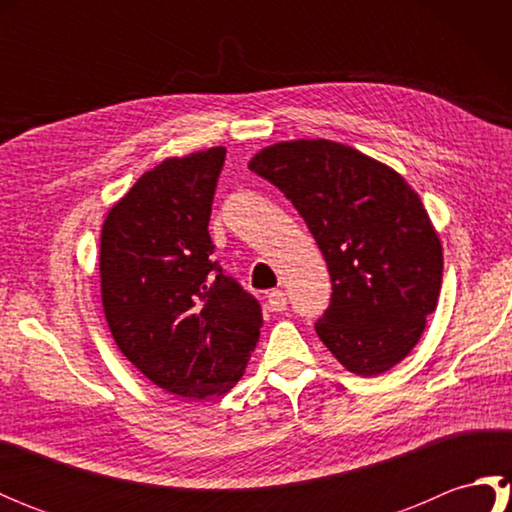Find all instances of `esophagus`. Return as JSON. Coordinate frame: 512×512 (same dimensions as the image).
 Here are the masks:
<instances>
[{
	"label": "esophagus",
	"instance_id": "esophagus-1",
	"mask_svg": "<svg viewBox=\"0 0 512 512\" xmlns=\"http://www.w3.org/2000/svg\"><path fill=\"white\" fill-rule=\"evenodd\" d=\"M266 306L270 312H284L288 308V299L281 290H270L266 297Z\"/></svg>",
	"mask_w": 512,
	"mask_h": 512
}]
</instances>
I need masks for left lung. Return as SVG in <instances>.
<instances>
[{"label": "left lung", "mask_w": 512, "mask_h": 512, "mask_svg": "<svg viewBox=\"0 0 512 512\" xmlns=\"http://www.w3.org/2000/svg\"><path fill=\"white\" fill-rule=\"evenodd\" d=\"M248 169L306 220L328 262L330 308L314 325L347 372L398 365L424 332L442 286V244L398 171L334 140L264 147Z\"/></svg>", "instance_id": "left-lung-1"}]
</instances>
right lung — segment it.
Instances as JSON below:
<instances>
[{
	"instance_id": "add662e5",
	"label": "right lung",
	"mask_w": 512,
	"mask_h": 512,
	"mask_svg": "<svg viewBox=\"0 0 512 512\" xmlns=\"http://www.w3.org/2000/svg\"><path fill=\"white\" fill-rule=\"evenodd\" d=\"M226 149L162 160L105 217L101 297L110 332L151 383L189 400L244 376L262 308L213 262L209 217Z\"/></svg>"
}]
</instances>
